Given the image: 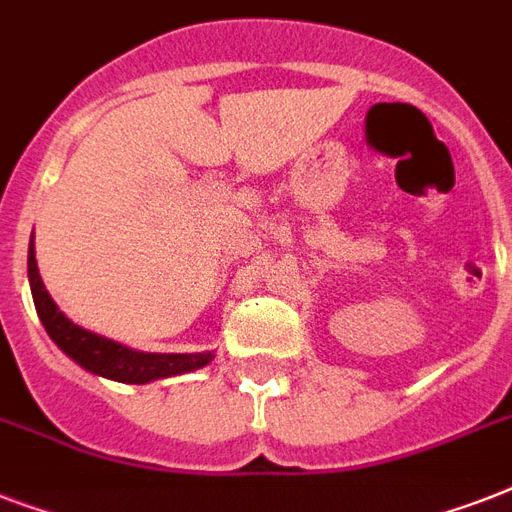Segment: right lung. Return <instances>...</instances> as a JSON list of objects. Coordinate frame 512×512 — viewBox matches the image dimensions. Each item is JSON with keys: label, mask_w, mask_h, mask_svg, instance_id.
<instances>
[{"label": "right lung", "mask_w": 512, "mask_h": 512, "mask_svg": "<svg viewBox=\"0 0 512 512\" xmlns=\"http://www.w3.org/2000/svg\"><path fill=\"white\" fill-rule=\"evenodd\" d=\"M28 284H31V297H34L39 321L47 329L50 340L71 361H76L87 372L98 374V377L130 382V385H146V382L201 369L215 358L212 350H204V353H143V350H135L130 345H122V342L111 340V337H103L98 332H90V329L74 324L55 305V300L44 287L42 276H39L34 233H31V244H28Z\"/></svg>", "instance_id": "right-lung-1"}]
</instances>
